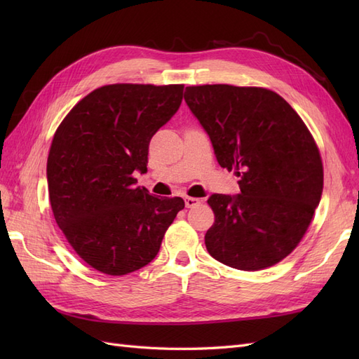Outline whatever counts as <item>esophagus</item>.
Segmentation results:
<instances>
[{
    "instance_id": "1",
    "label": "esophagus",
    "mask_w": 359,
    "mask_h": 359,
    "mask_svg": "<svg viewBox=\"0 0 359 359\" xmlns=\"http://www.w3.org/2000/svg\"><path fill=\"white\" fill-rule=\"evenodd\" d=\"M184 202H186L187 208H194V206H198L201 203V201L198 198H186L184 199Z\"/></svg>"
}]
</instances>
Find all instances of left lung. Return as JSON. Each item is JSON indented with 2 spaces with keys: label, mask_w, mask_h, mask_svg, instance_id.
Segmentation results:
<instances>
[{
  "label": "left lung",
  "mask_w": 359,
  "mask_h": 359,
  "mask_svg": "<svg viewBox=\"0 0 359 359\" xmlns=\"http://www.w3.org/2000/svg\"><path fill=\"white\" fill-rule=\"evenodd\" d=\"M184 100L219 165L240 177V193L208 199L215 222L205 233L206 250L236 269L276 265L299 244L322 196V158L309 128L266 88L187 86Z\"/></svg>",
  "instance_id": "left-lung-1"
}]
</instances>
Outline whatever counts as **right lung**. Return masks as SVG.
I'll return each instance as SVG.
<instances>
[{"label": "right lung", "instance_id": "right-lung-1", "mask_svg": "<svg viewBox=\"0 0 359 359\" xmlns=\"http://www.w3.org/2000/svg\"><path fill=\"white\" fill-rule=\"evenodd\" d=\"M184 85L114 83L76 104L57 128L48 157L55 222L82 260L107 276H126L153 260L181 198L136 187L149 140L177 114Z\"/></svg>", "mask_w": 359, "mask_h": 359}]
</instances>
